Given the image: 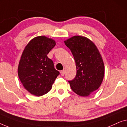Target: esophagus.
<instances>
[{
	"label": "esophagus",
	"instance_id": "34e87169",
	"mask_svg": "<svg viewBox=\"0 0 127 127\" xmlns=\"http://www.w3.org/2000/svg\"><path fill=\"white\" fill-rule=\"evenodd\" d=\"M60 74H61L62 76H64V74H65V71L62 70L60 71Z\"/></svg>",
	"mask_w": 127,
	"mask_h": 127
}]
</instances>
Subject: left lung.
<instances>
[{
	"mask_svg": "<svg viewBox=\"0 0 127 127\" xmlns=\"http://www.w3.org/2000/svg\"><path fill=\"white\" fill-rule=\"evenodd\" d=\"M74 56L76 68L75 78L68 81L73 92L87 97L99 88L102 82L105 67L95 44L87 37L74 35L64 41Z\"/></svg>",
	"mask_w": 127,
	"mask_h": 127,
	"instance_id": "8db88e82",
	"label": "left lung"
}]
</instances>
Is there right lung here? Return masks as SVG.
Instances as JSON below:
<instances>
[{"label":"right lung","instance_id":"right-lung-1","mask_svg":"<svg viewBox=\"0 0 127 127\" xmlns=\"http://www.w3.org/2000/svg\"><path fill=\"white\" fill-rule=\"evenodd\" d=\"M56 41L45 35L32 39L23 51L18 67V75L24 88L40 97L51 90L59 74L47 55Z\"/></svg>","mask_w":127,"mask_h":127}]
</instances>
